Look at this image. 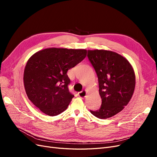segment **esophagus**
I'll use <instances>...</instances> for the list:
<instances>
[{"label":"esophagus","mask_w":157,"mask_h":157,"mask_svg":"<svg viewBox=\"0 0 157 157\" xmlns=\"http://www.w3.org/2000/svg\"><path fill=\"white\" fill-rule=\"evenodd\" d=\"M78 96L80 98H82L86 97V90H82V92H78Z\"/></svg>","instance_id":"1"}]
</instances>
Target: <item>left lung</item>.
<instances>
[{"instance_id":"1","label":"left lung","mask_w":157,"mask_h":157,"mask_svg":"<svg viewBox=\"0 0 157 157\" xmlns=\"http://www.w3.org/2000/svg\"><path fill=\"white\" fill-rule=\"evenodd\" d=\"M88 58L96 71L101 105L93 115L101 119L121 112L134 94L136 76L131 64L116 52L105 50H88Z\"/></svg>"}]
</instances>
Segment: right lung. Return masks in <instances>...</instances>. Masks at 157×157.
<instances>
[{"instance_id": "1", "label": "right lung", "mask_w": 157, "mask_h": 157, "mask_svg": "<svg viewBox=\"0 0 157 157\" xmlns=\"http://www.w3.org/2000/svg\"><path fill=\"white\" fill-rule=\"evenodd\" d=\"M86 54L84 49L50 48L33 54L23 75L29 100L49 116L66 110L74 97L68 88L71 80L67 72L86 58Z\"/></svg>"}]
</instances>
